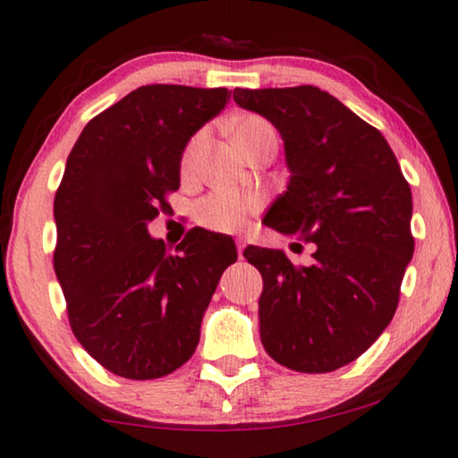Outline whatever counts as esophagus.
Wrapping results in <instances>:
<instances>
[{
    "label": "esophagus",
    "mask_w": 458,
    "mask_h": 458,
    "mask_svg": "<svg viewBox=\"0 0 458 458\" xmlns=\"http://www.w3.org/2000/svg\"><path fill=\"white\" fill-rule=\"evenodd\" d=\"M246 240H243V237H237L235 240V246H237V254H240V259L243 256V250H246Z\"/></svg>",
    "instance_id": "34e87169"
}]
</instances>
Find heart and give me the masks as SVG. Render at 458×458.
I'll return each instance as SVG.
<instances>
[{"mask_svg": "<svg viewBox=\"0 0 458 458\" xmlns=\"http://www.w3.org/2000/svg\"><path fill=\"white\" fill-rule=\"evenodd\" d=\"M271 131H273V127L265 121V118L243 116L242 121H237L233 135H235L237 146L246 148L250 141L256 140V137L262 133H271ZM199 141H202V137L196 135L185 149V154H183L185 171H190V168L193 166ZM259 206H260V199H259V196H254V193L221 187V190L208 193V196H206L202 202L198 204V221L208 229L225 231V233H233V231H242L243 227H246L250 216L259 210Z\"/></svg>", "mask_w": 458, "mask_h": 458, "instance_id": "obj_1", "label": "heart"}]
</instances>
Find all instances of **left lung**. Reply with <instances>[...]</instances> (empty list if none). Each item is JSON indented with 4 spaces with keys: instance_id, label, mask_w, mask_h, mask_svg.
<instances>
[{
    "instance_id": "1",
    "label": "left lung",
    "mask_w": 458,
    "mask_h": 458,
    "mask_svg": "<svg viewBox=\"0 0 458 458\" xmlns=\"http://www.w3.org/2000/svg\"><path fill=\"white\" fill-rule=\"evenodd\" d=\"M233 99L284 140L290 183L262 223L317 243L310 267H293L284 250H243L262 275V346L293 371H335L396 312L415 250L411 187L386 137L318 87H237Z\"/></svg>"
}]
</instances>
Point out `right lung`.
I'll return each instance as SVG.
<instances>
[{
  "label": "right lung",
  "instance_id": "1",
  "mask_svg": "<svg viewBox=\"0 0 458 458\" xmlns=\"http://www.w3.org/2000/svg\"><path fill=\"white\" fill-rule=\"evenodd\" d=\"M231 91L143 85L85 124L55 191V277L72 334L110 373L158 379L191 359L229 235L191 229L168 254L148 223L179 190L187 141Z\"/></svg>",
  "mask_w": 458,
  "mask_h": 458
}]
</instances>
